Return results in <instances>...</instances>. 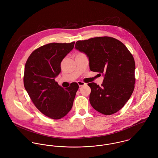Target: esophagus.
<instances>
[{
  "mask_svg": "<svg viewBox=\"0 0 158 158\" xmlns=\"http://www.w3.org/2000/svg\"><path fill=\"white\" fill-rule=\"evenodd\" d=\"M77 83H78V85H79V86H80V87L83 86H85V85H86V83H85L82 82V81H78L77 82Z\"/></svg>",
  "mask_w": 158,
  "mask_h": 158,
  "instance_id": "obj_1",
  "label": "esophagus"
}]
</instances>
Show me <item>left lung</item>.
I'll use <instances>...</instances> for the list:
<instances>
[{
	"label": "left lung",
	"instance_id": "left-lung-1",
	"mask_svg": "<svg viewBox=\"0 0 158 158\" xmlns=\"http://www.w3.org/2000/svg\"><path fill=\"white\" fill-rule=\"evenodd\" d=\"M75 48L87 55L91 71L104 77L101 86L88 84L91 106L105 115L118 111L135 89V66L132 54L122 42L108 36L78 41Z\"/></svg>",
	"mask_w": 158,
	"mask_h": 158
}]
</instances>
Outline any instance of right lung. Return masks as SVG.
<instances>
[{
	"mask_svg": "<svg viewBox=\"0 0 158 158\" xmlns=\"http://www.w3.org/2000/svg\"><path fill=\"white\" fill-rule=\"evenodd\" d=\"M75 42L50 43L34 50L25 66L23 85L31 101L43 114L53 119L64 117L71 110L77 83L64 89L55 78L61 72V63L73 48Z\"/></svg>",
	"mask_w": 158,
	"mask_h": 158,
	"instance_id": "1",
	"label": "right lung"
}]
</instances>
